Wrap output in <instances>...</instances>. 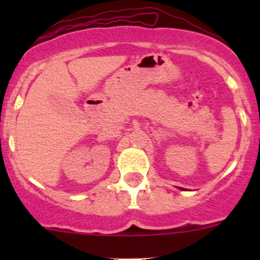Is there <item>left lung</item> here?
Returning a JSON list of instances; mask_svg holds the SVG:
<instances>
[{"label":"left lung","instance_id":"8db88e82","mask_svg":"<svg viewBox=\"0 0 260 260\" xmlns=\"http://www.w3.org/2000/svg\"><path fill=\"white\" fill-rule=\"evenodd\" d=\"M181 190H183V188H181Z\"/></svg>","mask_w":260,"mask_h":260}]
</instances>
